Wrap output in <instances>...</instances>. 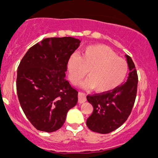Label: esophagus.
<instances>
[{
    "label": "esophagus",
    "instance_id": "1",
    "mask_svg": "<svg viewBox=\"0 0 158 158\" xmlns=\"http://www.w3.org/2000/svg\"><path fill=\"white\" fill-rule=\"evenodd\" d=\"M86 101V95L83 92H79L78 94V102L79 103H83Z\"/></svg>",
    "mask_w": 158,
    "mask_h": 158
}]
</instances>
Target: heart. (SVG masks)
I'll return each instance as SVG.
<instances>
[{
    "label": "heart",
    "mask_w": 158,
    "mask_h": 158,
    "mask_svg": "<svg viewBox=\"0 0 158 158\" xmlns=\"http://www.w3.org/2000/svg\"><path fill=\"white\" fill-rule=\"evenodd\" d=\"M67 70L73 84H77L88 71L89 77L83 85L94 88L97 92L106 93L123 83L128 66L107 46L92 45L84 49L80 56L72 55L68 60Z\"/></svg>",
    "instance_id": "heart-1"
}]
</instances>
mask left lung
<instances>
[{
	"mask_svg": "<svg viewBox=\"0 0 158 158\" xmlns=\"http://www.w3.org/2000/svg\"><path fill=\"white\" fill-rule=\"evenodd\" d=\"M129 74L127 82L106 93L88 95L87 100L93 111L86 121L91 131L108 134L121 126L128 119L135 104L138 87V75L131 58L125 55Z\"/></svg>",
	"mask_w": 158,
	"mask_h": 158,
	"instance_id": "left-lung-1",
	"label": "left lung"
}]
</instances>
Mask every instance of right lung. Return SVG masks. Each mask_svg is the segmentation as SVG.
I'll use <instances>...</instances> for the list:
<instances>
[{
	"label": "right lung",
	"mask_w": 158,
	"mask_h": 158,
	"mask_svg": "<svg viewBox=\"0 0 158 158\" xmlns=\"http://www.w3.org/2000/svg\"><path fill=\"white\" fill-rule=\"evenodd\" d=\"M81 41L74 37L45 38L28 49L17 68L20 106L37 130L56 131L76 105L78 92L66 79L67 62Z\"/></svg>",
	"instance_id": "right-lung-1"
}]
</instances>
